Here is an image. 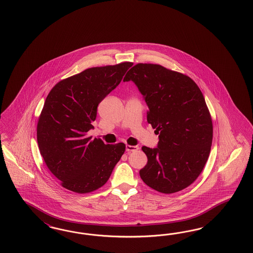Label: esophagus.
<instances>
[{
	"label": "esophagus",
	"instance_id": "1",
	"mask_svg": "<svg viewBox=\"0 0 253 253\" xmlns=\"http://www.w3.org/2000/svg\"><path fill=\"white\" fill-rule=\"evenodd\" d=\"M138 149H139V146H130V145L126 146V151L128 153L133 152V151H137Z\"/></svg>",
	"mask_w": 253,
	"mask_h": 253
}]
</instances>
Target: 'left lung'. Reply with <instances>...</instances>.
<instances>
[{
  "label": "left lung",
  "instance_id": "8db88e82",
  "mask_svg": "<svg viewBox=\"0 0 253 253\" xmlns=\"http://www.w3.org/2000/svg\"><path fill=\"white\" fill-rule=\"evenodd\" d=\"M132 81L148 107L147 123L160 134L157 148L143 146L147 164L139 173L164 194L193 184L208 161L213 126L204 96L190 77L158 64L139 63L124 77Z\"/></svg>",
  "mask_w": 253,
  "mask_h": 253
}]
</instances>
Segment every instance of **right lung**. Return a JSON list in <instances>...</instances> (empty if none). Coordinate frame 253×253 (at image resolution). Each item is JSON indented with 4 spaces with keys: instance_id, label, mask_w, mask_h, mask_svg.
<instances>
[{
    "instance_id": "right-lung-1",
    "label": "right lung",
    "mask_w": 253,
    "mask_h": 253,
    "mask_svg": "<svg viewBox=\"0 0 253 253\" xmlns=\"http://www.w3.org/2000/svg\"><path fill=\"white\" fill-rule=\"evenodd\" d=\"M133 65L123 62L95 67L62 80L46 97L39 117L37 141L41 155L63 187L79 194L106 184L121 160L125 144L105 145L87 136L97 107L122 82Z\"/></svg>"
}]
</instances>
